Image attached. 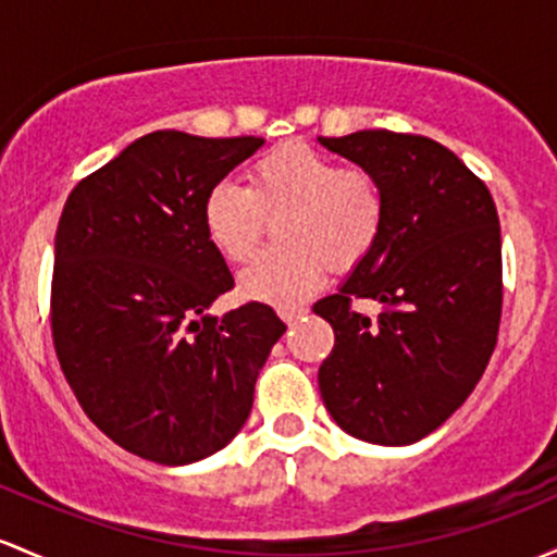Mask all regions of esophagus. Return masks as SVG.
<instances>
[{"label":"esophagus","instance_id":"1","mask_svg":"<svg viewBox=\"0 0 557 557\" xmlns=\"http://www.w3.org/2000/svg\"><path fill=\"white\" fill-rule=\"evenodd\" d=\"M304 314H307V309H301V307H293V309H280V317H283V322H285V325H293V322H296V320H301Z\"/></svg>","mask_w":557,"mask_h":557}]
</instances>
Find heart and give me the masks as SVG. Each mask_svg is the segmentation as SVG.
Wrapping results in <instances>:
<instances>
[{"label":"heart","instance_id":"1","mask_svg":"<svg viewBox=\"0 0 557 557\" xmlns=\"http://www.w3.org/2000/svg\"><path fill=\"white\" fill-rule=\"evenodd\" d=\"M283 246L250 261L240 293L274 307H296L322 285L327 267L351 269L381 240L386 193L362 169L290 143L267 152L248 171V187L219 182L206 193L203 227L227 261H248L276 219Z\"/></svg>","mask_w":557,"mask_h":557}]
</instances>
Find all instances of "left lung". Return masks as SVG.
<instances>
[{
	"instance_id": "obj_1",
	"label": "left lung",
	"mask_w": 557,
	"mask_h": 557,
	"mask_svg": "<svg viewBox=\"0 0 557 557\" xmlns=\"http://www.w3.org/2000/svg\"><path fill=\"white\" fill-rule=\"evenodd\" d=\"M386 193L377 246L314 311L335 346L320 368L330 418L348 436L405 447L436 431L484 375L503 314L494 200L455 152L418 134L317 137ZM372 297L375 321L350 309Z\"/></svg>"
}]
</instances>
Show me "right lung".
<instances>
[{
  "mask_svg": "<svg viewBox=\"0 0 557 557\" xmlns=\"http://www.w3.org/2000/svg\"><path fill=\"white\" fill-rule=\"evenodd\" d=\"M261 145L152 132L65 200L54 235V351L91 423L145 460L189 466L227 447L285 333L259 301L209 314L235 280L206 235V193Z\"/></svg>",
  "mask_w": 557,
  "mask_h": 557,
  "instance_id": "right-lung-1",
  "label": "right lung"
}]
</instances>
